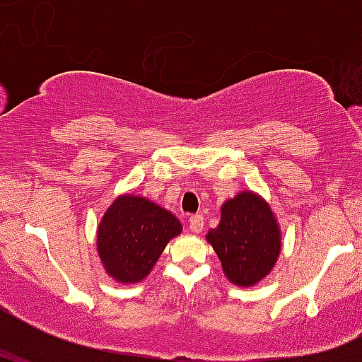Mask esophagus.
<instances>
[{"label":"esophagus","instance_id":"esophagus-1","mask_svg":"<svg viewBox=\"0 0 362 362\" xmlns=\"http://www.w3.org/2000/svg\"><path fill=\"white\" fill-rule=\"evenodd\" d=\"M204 226V218L202 215H191L189 217V228H191L192 233H202Z\"/></svg>","mask_w":362,"mask_h":362}]
</instances>
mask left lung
I'll list each match as a JSON object with an SVG mask.
<instances>
[{"label":"left lung","mask_w":362,"mask_h":362,"mask_svg":"<svg viewBox=\"0 0 362 362\" xmlns=\"http://www.w3.org/2000/svg\"><path fill=\"white\" fill-rule=\"evenodd\" d=\"M204 238L224 275L238 287H252L269 275L282 249V231L272 206L252 191L224 202L221 222Z\"/></svg>","instance_id":"8db88e82"}]
</instances>
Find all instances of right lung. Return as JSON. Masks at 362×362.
I'll use <instances>...</instances> for the list:
<instances>
[{
  "instance_id": "obj_1",
  "label": "right lung",
  "mask_w": 362,
  "mask_h": 362,
  "mask_svg": "<svg viewBox=\"0 0 362 362\" xmlns=\"http://www.w3.org/2000/svg\"><path fill=\"white\" fill-rule=\"evenodd\" d=\"M182 224L144 196L120 194L98 226L96 247L105 272L119 284H138L152 272Z\"/></svg>"
}]
</instances>
